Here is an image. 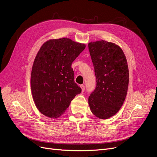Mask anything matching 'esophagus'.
Wrapping results in <instances>:
<instances>
[{
    "mask_svg": "<svg viewBox=\"0 0 157 157\" xmlns=\"http://www.w3.org/2000/svg\"><path fill=\"white\" fill-rule=\"evenodd\" d=\"M80 87L81 88V90H82V92H83L84 91V90H85V87H84V85H80Z\"/></svg>",
    "mask_w": 157,
    "mask_h": 157,
    "instance_id": "esophagus-1",
    "label": "esophagus"
}]
</instances>
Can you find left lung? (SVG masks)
<instances>
[{"mask_svg": "<svg viewBox=\"0 0 157 157\" xmlns=\"http://www.w3.org/2000/svg\"><path fill=\"white\" fill-rule=\"evenodd\" d=\"M88 49L96 77V87L88 98L92 113L107 119L120 110L127 94L129 71L120 46L105 40L91 42Z\"/></svg>", "mask_w": 157, "mask_h": 157, "instance_id": "1", "label": "left lung"}]
</instances>
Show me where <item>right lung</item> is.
Segmentation results:
<instances>
[{
    "mask_svg": "<svg viewBox=\"0 0 157 157\" xmlns=\"http://www.w3.org/2000/svg\"><path fill=\"white\" fill-rule=\"evenodd\" d=\"M85 47L67 38L50 39L40 47L33 65L31 88L35 105L42 115L60 117L81 92L75 82L71 64Z\"/></svg>",
    "mask_w": 157,
    "mask_h": 157,
    "instance_id": "add662e5",
    "label": "right lung"
}]
</instances>
